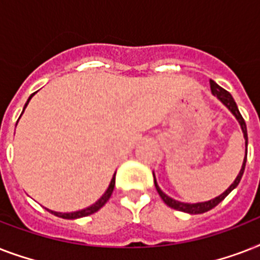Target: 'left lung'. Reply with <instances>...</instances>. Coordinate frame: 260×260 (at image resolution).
<instances>
[{"label": "left lung", "mask_w": 260, "mask_h": 260, "mask_svg": "<svg viewBox=\"0 0 260 260\" xmlns=\"http://www.w3.org/2000/svg\"><path fill=\"white\" fill-rule=\"evenodd\" d=\"M210 90H212V93L216 95V97L220 100V101L224 104V105L228 108V109L231 110V113L234 114L235 117H236V120L239 121V124H240V128H242L243 131V135H244V139H246V156H244V160H243V166L242 169H240V173H239V175L236 177V179L234 181V183L228 187V189L224 191L222 194H220L218 197L213 198V200H209V201H205V202H197V204H186V202H179L177 201V200H173L171 197H169L167 194H165L160 190V187L158 186V183H156V179H155V175H154V182H155V187H156V190H158L159 196H160V198H162L163 201H165V204L166 205H169L170 208H173V209L175 210H181V212H186V213H190V214H200V213H205V212H208V210L213 209L214 206H217L220 202L224 200V198L228 196V194L232 191V190L236 187V186L239 185V182H240V179H242L243 177V173H244V169H246V162H247V144H248V138H247V126H246V121H244V118L242 117V114H240V112H239L238 109V105H236V102H235L234 97L231 95L228 91H226L225 89H222L221 86H218L217 83L214 82V81H212L210 79Z\"/></svg>", "instance_id": "left-lung-1"}]
</instances>
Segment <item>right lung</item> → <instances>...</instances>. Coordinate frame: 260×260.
<instances>
[{
    "label": "right lung",
    "instance_id": "right-lung-1",
    "mask_svg": "<svg viewBox=\"0 0 260 260\" xmlns=\"http://www.w3.org/2000/svg\"><path fill=\"white\" fill-rule=\"evenodd\" d=\"M34 94H30V97L28 98V101H26L25 106H24V109L26 108V105H28V102L30 101V98L34 97ZM24 112V110H22ZM22 114V113H21ZM114 178H116V173H114L113 178H112V181H110L109 183V187L106 189V191L104 194H102V197L98 200L95 204H93L91 206H89V208H86V209H82V210H78V212H71V213H59V212H54V210H50L51 213L55 214V216H58V217H62V218H66V220H74V218H79V217H85V216H90V214L95 213L97 210H100L102 208V206L105 205L106 202H108V200L110 198V196H112V193H113V189H114Z\"/></svg>",
    "mask_w": 260,
    "mask_h": 260
}]
</instances>
